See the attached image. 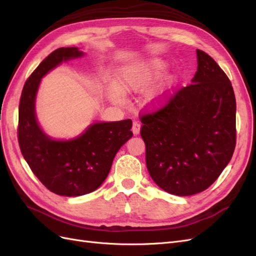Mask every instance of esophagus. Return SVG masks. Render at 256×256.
<instances>
[{
  "label": "esophagus",
  "instance_id": "obj_1",
  "mask_svg": "<svg viewBox=\"0 0 256 256\" xmlns=\"http://www.w3.org/2000/svg\"><path fill=\"white\" fill-rule=\"evenodd\" d=\"M140 122H133V128H132V132L134 135H138L140 133Z\"/></svg>",
  "mask_w": 256,
  "mask_h": 256
}]
</instances>
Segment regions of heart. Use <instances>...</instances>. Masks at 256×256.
I'll use <instances>...</instances> for the list:
<instances>
[{"mask_svg": "<svg viewBox=\"0 0 256 256\" xmlns=\"http://www.w3.org/2000/svg\"><path fill=\"white\" fill-rule=\"evenodd\" d=\"M166 68L167 64L160 59H150L146 62L126 65L118 72L116 86H109L107 90L109 100L114 104H122V92L137 93L146 90L163 74ZM177 82L178 78L176 75H166L156 89L147 94L146 104L153 109L163 107L172 96Z\"/></svg>", "mask_w": 256, "mask_h": 256, "instance_id": "b5f03b06", "label": "heart"}]
</instances>
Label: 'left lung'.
I'll list each match as a JSON object with an SVG mask.
<instances>
[{"label":"left lung","instance_id":"left-lung-1","mask_svg":"<svg viewBox=\"0 0 256 256\" xmlns=\"http://www.w3.org/2000/svg\"><path fill=\"white\" fill-rule=\"evenodd\" d=\"M197 70L165 107L142 116L151 178L165 192L190 196L220 176L236 144V98L216 62L196 50Z\"/></svg>","mask_w":256,"mask_h":256}]
</instances>
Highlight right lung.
Listing matches in <instances>:
<instances>
[{"instance_id":"obj_1","label":"right lung","mask_w":256,"mask_h":256,"mask_svg":"<svg viewBox=\"0 0 256 256\" xmlns=\"http://www.w3.org/2000/svg\"><path fill=\"white\" fill-rule=\"evenodd\" d=\"M78 47L51 52L28 77L19 104L18 140L26 163L49 191L68 197L96 191L107 178L116 152L133 133L130 119L93 122L70 140H56L44 132L35 110L42 77L63 62L84 56Z\"/></svg>"}]
</instances>
